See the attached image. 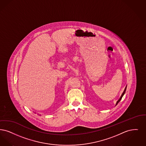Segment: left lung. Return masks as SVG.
Listing matches in <instances>:
<instances>
[{"label":"left lung","mask_w":146,"mask_h":146,"mask_svg":"<svg viewBox=\"0 0 146 146\" xmlns=\"http://www.w3.org/2000/svg\"><path fill=\"white\" fill-rule=\"evenodd\" d=\"M127 86H126V87H125V89H124V92H123V94H121V97H120V98L119 99V100L117 102V103H116V105H115V106L118 104V102H120L121 101V98H122V97L123 96V95H124L125 94V92H126V89H127Z\"/></svg>","instance_id":"8db88e82"}]
</instances>
